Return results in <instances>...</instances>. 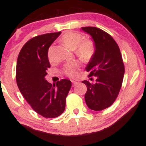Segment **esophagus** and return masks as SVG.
I'll return each mask as SVG.
<instances>
[{"label": "esophagus", "instance_id": "obj_1", "mask_svg": "<svg viewBox=\"0 0 146 146\" xmlns=\"http://www.w3.org/2000/svg\"><path fill=\"white\" fill-rule=\"evenodd\" d=\"M78 82H75V81H72V84H73V86H76L77 84H78Z\"/></svg>", "mask_w": 146, "mask_h": 146}]
</instances>
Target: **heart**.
<instances>
[{
    "mask_svg": "<svg viewBox=\"0 0 146 146\" xmlns=\"http://www.w3.org/2000/svg\"><path fill=\"white\" fill-rule=\"evenodd\" d=\"M83 39L81 33L75 31H68L60 38V40L66 47L70 49H75V53L80 60L84 62H89L95 56V42L91 39ZM53 47L50 46L48 48L47 56L49 61H52ZM80 64L77 61L71 62L64 65L62 71L64 74L69 78H73L78 76Z\"/></svg>",
    "mask_w": 146,
    "mask_h": 146,
    "instance_id": "heart-1",
    "label": "heart"
}]
</instances>
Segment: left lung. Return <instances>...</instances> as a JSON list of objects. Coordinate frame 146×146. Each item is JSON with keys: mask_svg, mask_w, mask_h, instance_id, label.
<instances>
[{"mask_svg": "<svg viewBox=\"0 0 146 146\" xmlns=\"http://www.w3.org/2000/svg\"><path fill=\"white\" fill-rule=\"evenodd\" d=\"M82 29L92 36L96 48L94 57L86 68L89 72L88 78L95 76L96 82H82L87 87L85 102L90 109L102 110L110 106L118 96L124 75V64L118 44L110 34L94 27Z\"/></svg>", "mask_w": 146, "mask_h": 146, "instance_id": "obj_1", "label": "left lung"}]
</instances>
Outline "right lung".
I'll use <instances>...</instances> for the list:
<instances>
[{"mask_svg": "<svg viewBox=\"0 0 146 146\" xmlns=\"http://www.w3.org/2000/svg\"><path fill=\"white\" fill-rule=\"evenodd\" d=\"M61 33H45L30 39L18 55L16 79L20 91L37 113L55 118L64 111L66 98L71 87L70 80L62 79L56 84L44 77L50 68L48 48Z\"/></svg>", "mask_w": 146, "mask_h": 146, "instance_id": "1", "label": "right lung"}]
</instances>
